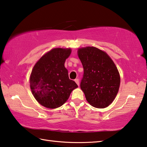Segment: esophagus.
I'll return each instance as SVG.
<instances>
[{"instance_id":"obj_1","label":"esophagus","mask_w":147,"mask_h":147,"mask_svg":"<svg viewBox=\"0 0 147 147\" xmlns=\"http://www.w3.org/2000/svg\"><path fill=\"white\" fill-rule=\"evenodd\" d=\"M74 81H75V82L77 84V85L79 86L80 85V82H79V80L78 79H75L74 80Z\"/></svg>"}]
</instances>
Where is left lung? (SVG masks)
<instances>
[{"label": "left lung", "instance_id": "obj_1", "mask_svg": "<svg viewBox=\"0 0 147 147\" xmlns=\"http://www.w3.org/2000/svg\"><path fill=\"white\" fill-rule=\"evenodd\" d=\"M78 55L84 68L80 88L92 106L104 108L115 99L120 76L112 59L105 52L93 47L79 49Z\"/></svg>", "mask_w": 147, "mask_h": 147}]
</instances>
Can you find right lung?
Instances as JSON below:
<instances>
[{
	"label": "right lung",
	"mask_w": 147,
	"mask_h": 147,
	"mask_svg": "<svg viewBox=\"0 0 147 147\" xmlns=\"http://www.w3.org/2000/svg\"><path fill=\"white\" fill-rule=\"evenodd\" d=\"M71 49L56 48L39 59L32 71L30 84L35 98L42 106L54 109L60 107L78 86L69 78L64 66Z\"/></svg>",
	"instance_id": "right-lung-1"
}]
</instances>
